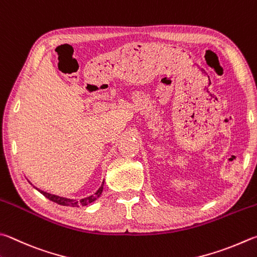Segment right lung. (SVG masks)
I'll list each match as a JSON object with an SVG mask.
<instances>
[{
  "label": "right lung",
  "instance_id": "obj_1",
  "mask_svg": "<svg viewBox=\"0 0 257 257\" xmlns=\"http://www.w3.org/2000/svg\"><path fill=\"white\" fill-rule=\"evenodd\" d=\"M103 184H104V182H102V184H101V186L99 188V190H97L94 194H92V195H90V197H86V198L81 199V200H74V199L63 198V197H59V195H55V194H51V193H48V192H45V191L39 190V189H37V188L36 189L38 190L41 194L45 195L46 198L49 199L50 201L58 203V204H60V206L77 207L78 208V207H82V206H87V204L94 202L97 198H100L102 191H103Z\"/></svg>",
  "mask_w": 257,
  "mask_h": 257
}]
</instances>
